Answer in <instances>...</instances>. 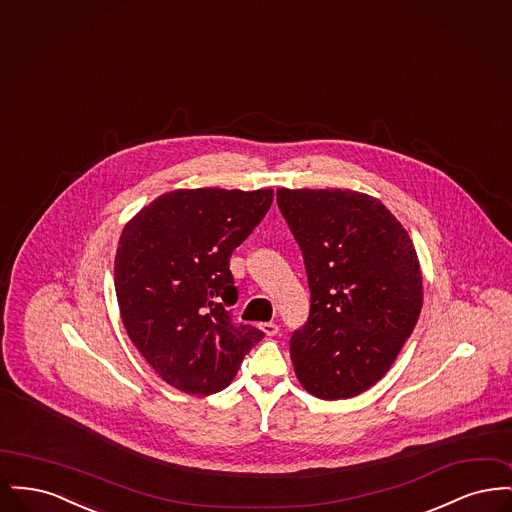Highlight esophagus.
I'll use <instances>...</instances> for the list:
<instances>
[{
  "label": "esophagus",
  "mask_w": 512,
  "mask_h": 512,
  "mask_svg": "<svg viewBox=\"0 0 512 512\" xmlns=\"http://www.w3.org/2000/svg\"><path fill=\"white\" fill-rule=\"evenodd\" d=\"M259 328H261L267 336H276V334H278V330H280V328H278V324H274V322H263Z\"/></svg>",
  "instance_id": "34e87169"
}]
</instances>
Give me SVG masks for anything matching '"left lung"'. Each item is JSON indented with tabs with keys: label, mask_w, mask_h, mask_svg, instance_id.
<instances>
[{
	"label": "left lung",
	"mask_w": 512,
	"mask_h": 512,
	"mask_svg": "<svg viewBox=\"0 0 512 512\" xmlns=\"http://www.w3.org/2000/svg\"><path fill=\"white\" fill-rule=\"evenodd\" d=\"M311 288L307 324L290 340L295 376L318 399H349L390 370L422 309L409 232L355 190H276Z\"/></svg>",
	"instance_id": "obj_1"
}]
</instances>
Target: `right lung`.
I'll return each mask as SVG.
<instances>
[{
    "mask_svg": "<svg viewBox=\"0 0 512 512\" xmlns=\"http://www.w3.org/2000/svg\"><path fill=\"white\" fill-rule=\"evenodd\" d=\"M274 190H174L122 228L115 292L130 341L172 388L230 386L263 332L230 320L238 299L230 255L263 220Z\"/></svg>",
    "mask_w": 512,
    "mask_h": 512,
    "instance_id": "1",
    "label": "right lung"
}]
</instances>
